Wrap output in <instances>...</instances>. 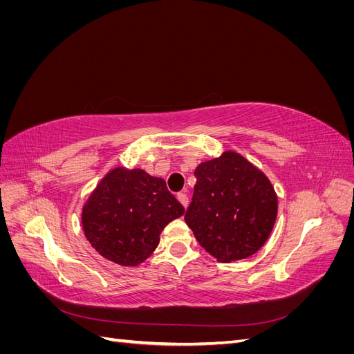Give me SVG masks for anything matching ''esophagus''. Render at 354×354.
Returning <instances> with one entry per match:
<instances>
[{
	"mask_svg": "<svg viewBox=\"0 0 354 354\" xmlns=\"http://www.w3.org/2000/svg\"><path fill=\"white\" fill-rule=\"evenodd\" d=\"M177 199H178V202L181 203V205H183L185 208H187L189 198H187V195H186V194H178V195H177Z\"/></svg>",
	"mask_w": 354,
	"mask_h": 354,
	"instance_id": "obj_1",
	"label": "esophagus"
}]
</instances>
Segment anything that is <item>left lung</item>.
<instances>
[{
	"label": "left lung",
	"mask_w": 354,
	"mask_h": 354,
	"mask_svg": "<svg viewBox=\"0 0 354 354\" xmlns=\"http://www.w3.org/2000/svg\"><path fill=\"white\" fill-rule=\"evenodd\" d=\"M185 221L203 250L221 263L248 259L269 239L277 195L261 169L226 151L201 162Z\"/></svg>",
	"instance_id": "obj_1"
}]
</instances>
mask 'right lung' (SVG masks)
<instances>
[{"label":"right lung","instance_id":"right-lung-1","mask_svg":"<svg viewBox=\"0 0 354 354\" xmlns=\"http://www.w3.org/2000/svg\"><path fill=\"white\" fill-rule=\"evenodd\" d=\"M183 214L164 178L140 168L116 167L84 203L81 223L85 238L103 259L136 267L156 250L167 224Z\"/></svg>","mask_w":354,"mask_h":354}]
</instances>
